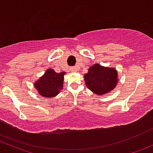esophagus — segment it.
Listing matches in <instances>:
<instances>
[{
  "label": "esophagus",
  "instance_id": "obj_1",
  "mask_svg": "<svg viewBox=\"0 0 153 153\" xmlns=\"http://www.w3.org/2000/svg\"><path fill=\"white\" fill-rule=\"evenodd\" d=\"M71 71H72V72H76L77 69L75 67H72L71 68Z\"/></svg>",
  "mask_w": 153,
  "mask_h": 153
}]
</instances>
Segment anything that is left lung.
<instances>
[{
    "label": "left lung",
    "mask_w": 153,
    "mask_h": 153,
    "mask_svg": "<svg viewBox=\"0 0 153 153\" xmlns=\"http://www.w3.org/2000/svg\"><path fill=\"white\" fill-rule=\"evenodd\" d=\"M88 89L96 95H105L115 89L118 84V72L115 69L95 64L84 75Z\"/></svg>",
    "instance_id": "left-lung-1"
}]
</instances>
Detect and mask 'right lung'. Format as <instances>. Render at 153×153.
Wrapping results in <instances>:
<instances>
[{
    "label": "right lung",
    "instance_id": "add662e5",
    "mask_svg": "<svg viewBox=\"0 0 153 153\" xmlns=\"http://www.w3.org/2000/svg\"><path fill=\"white\" fill-rule=\"evenodd\" d=\"M65 74L64 72L57 73L52 69H48L34 85L41 96L55 97L62 89Z\"/></svg>",
    "mask_w": 153,
    "mask_h": 153
}]
</instances>
